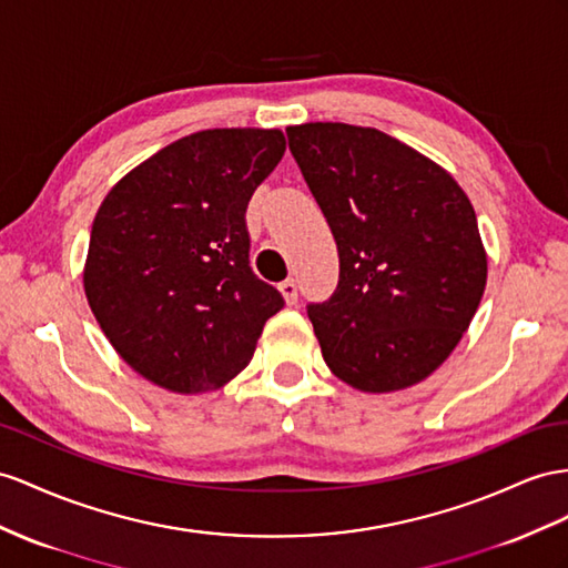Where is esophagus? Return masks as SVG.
<instances>
[{"label": "esophagus", "instance_id": "34e87169", "mask_svg": "<svg viewBox=\"0 0 568 568\" xmlns=\"http://www.w3.org/2000/svg\"><path fill=\"white\" fill-rule=\"evenodd\" d=\"M278 290L283 293L287 307H295V304H297V283L293 278H287L278 285Z\"/></svg>", "mask_w": 568, "mask_h": 568}]
</instances>
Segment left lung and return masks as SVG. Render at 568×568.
I'll return each instance as SVG.
<instances>
[{
  "label": "left lung",
  "mask_w": 568,
  "mask_h": 568,
  "mask_svg": "<svg viewBox=\"0 0 568 568\" xmlns=\"http://www.w3.org/2000/svg\"><path fill=\"white\" fill-rule=\"evenodd\" d=\"M295 163L338 244V285L307 314L328 369L367 394L429 376L483 300L487 256L446 170L379 129L287 126Z\"/></svg>",
  "instance_id": "left-lung-1"
}]
</instances>
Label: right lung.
I'll use <instances>...</instances> for the list:
<instances>
[{
  "label": "right lung",
  "instance_id": "add662e5",
  "mask_svg": "<svg viewBox=\"0 0 568 568\" xmlns=\"http://www.w3.org/2000/svg\"><path fill=\"white\" fill-rule=\"evenodd\" d=\"M283 153L278 129H209L158 151L98 209L85 297L149 382L178 394L221 388L283 310L250 266L246 230L250 199Z\"/></svg>",
  "mask_w": 568,
  "mask_h": 568
}]
</instances>
